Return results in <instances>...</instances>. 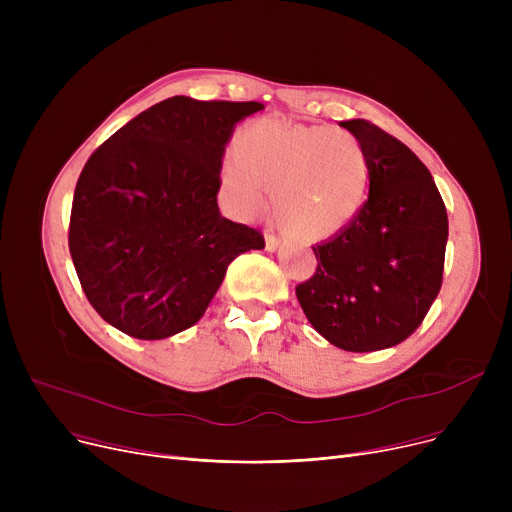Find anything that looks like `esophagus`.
I'll return each mask as SVG.
<instances>
[{
  "label": "esophagus",
  "instance_id": "34e87169",
  "mask_svg": "<svg viewBox=\"0 0 512 512\" xmlns=\"http://www.w3.org/2000/svg\"><path fill=\"white\" fill-rule=\"evenodd\" d=\"M278 247H280V238L274 236V234H265V249L274 253Z\"/></svg>",
  "mask_w": 512,
  "mask_h": 512
}]
</instances>
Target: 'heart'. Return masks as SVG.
Returning a JSON list of instances; mask_svg holds the SVG:
<instances>
[{"label": "heart", "mask_w": 512, "mask_h": 512, "mask_svg": "<svg viewBox=\"0 0 512 512\" xmlns=\"http://www.w3.org/2000/svg\"><path fill=\"white\" fill-rule=\"evenodd\" d=\"M369 159L353 132L330 126L257 120L238 132L234 157L222 170V191L242 215L267 209L274 193L276 222L307 242L342 232L361 211Z\"/></svg>", "instance_id": "b5f03b06"}]
</instances>
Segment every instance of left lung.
I'll list each match as a JSON object with an SVG mask.
<instances>
[{"label":"left lung","instance_id":"1","mask_svg":"<svg viewBox=\"0 0 512 512\" xmlns=\"http://www.w3.org/2000/svg\"><path fill=\"white\" fill-rule=\"evenodd\" d=\"M369 159V197L357 218L313 247L315 274L297 286L311 326L342 351L407 340L436 301L448 215L423 161L367 120L340 122Z\"/></svg>","mask_w":512,"mask_h":512}]
</instances>
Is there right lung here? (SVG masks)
Here are the masks:
<instances>
[{
  "label": "right lung",
  "mask_w": 512,
  "mask_h": 512,
  "mask_svg": "<svg viewBox=\"0 0 512 512\" xmlns=\"http://www.w3.org/2000/svg\"><path fill=\"white\" fill-rule=\"evenodd\" d=\"M257 101L176 95L114 132L74 188L68 247L93 309L120 332L161 340L195 326L228 265L263 249L226 220L220 172L234 126Z\"/></svg>",
  "instance_id": "right-lung-1"
}]
</instances>
